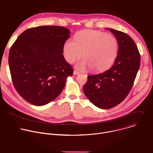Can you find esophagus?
Masks as SVG:
<instances>
[{
  "instance_id": "obj_1",
  "label": "esophagus",
  "mask_w": 153,
  "mask_h": 153,
  "mask_svg": "<svg viewBox=\"0 0 153 153\" xmlns=\"http://www.w3.org/2000/svg\"><path fill=\"white\" fill-rule=\"evenodd\" d=\"M73 74H74V76H77V75L79 74V73L78 71H76V70H74V72H73Z\"/></svg>"
}]
</instances>
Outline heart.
I'll list each match as a JSON object with an SVG mask.
<instances>
[{"mask_svg": "<svg viewBox=\"0 0 153 153\" xmlns=\"http://www.w3.org/2000/svg\"><path fill=\"white\" fill-rule=\"evenodd\" d=\"M116 39L106 33L87 30L79 32L74 39H69L63 46V54L68 63H73L81 55L82 60L76 65L78 69L87 68L93 72L106 70L113 64L117 54Z\"/></svg>", "mask_w": 153, "mask_h": 153, "instance_id": "obj_1", "label": "heart"}]
</instances>
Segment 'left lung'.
<instances>
[{"label":"left lung","instance_id":"1","mask_svg":"<svg viewBox=\"0 0 153 153\" xmlns=\"http://www.w3.org/2000/svg\"><path fill=\"white\" fill-rule=\"evenodd\" d=\"M119 51L112 67L94 75L88 76L83 92L95 106L109 109L121 103L131 90L140 65V55L134 41L126 33L112 28Z\"/></svg>","mask_w":153,"mask_h":153}]
</instances>
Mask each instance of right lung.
<instances>
[{
    "instance_id": "obj_1",
    "label": "right lung",
    "mask_w": 153,
    "mask_h": 153,
    "mask_svg": "<svg viewBox=\"0 0 153 153\" xmlns=\"http://www.w3.org/2000/svg\"><path fill=\"white\" fill-rule=\"evenodd\" d=\"M70 31L59 26L29 28L11 46L8 63L14 86L30 103L45 105L55 99L73 74L62 53Z\"/></svg>"
}]
</instances>
